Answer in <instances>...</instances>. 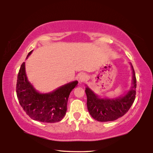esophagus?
<instances>
[{"label": "esophagus", "instance_id": "esophagus-1", "mask_svg": "<svg viewBox=\"0 0 153 153\" xmlns=\"http://www.w3.org/2000/svg\"><path fill=\"white\" fill-rule=\"evenodd\" d=\"M86 79H87V76L85 74H80L79 75L78 79H79V83L84 82L86 80Z\"/></svg>", "mask_w": 153, "mask_h": 153}]
</instances>
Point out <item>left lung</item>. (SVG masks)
<instances>
[{
  "label": "left lung",
  "mask_w": 153,
  "mask_h": 153,
  "mask_svg": "<svg viewBox=\"0 0 153 153\" xmlns=\"http://www.w3.org/2000/svg\"><path fill=\"white\" fill-rule=\"evenodd\" d=\"M132 69V84L131 89L124 96L115 99L100 98L89 88H86L87 96V108L90 115L98 121H111L122 117L128 112L136 98V78L135 71Z\"/></svg>",
  "instance_id": "left-lung-1"
}]
</instances>
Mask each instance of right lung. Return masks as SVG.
I'll use <instances>...</instances> for the list:
<instances>
[{
	"label": "right lung",
	"mask_w": 153,
	"mask_h": 153,
	"mask_svg": "<svg viewBox=\"0 0 153 153\" xmlns=\"http://www.w3.org/2000/svg\"><path fill=\"white\" fill-rule=\"evenodd\" d=\"M32 52L28 53L27 58ZM77 83L72 82L51 93L40 94L28 82L24 62L17 76V97L20 105L32 120L45 123L59 122L66 114L69 94Z\"/></svg>",
	"instance_id": "obj_1"
}]
</instances>
